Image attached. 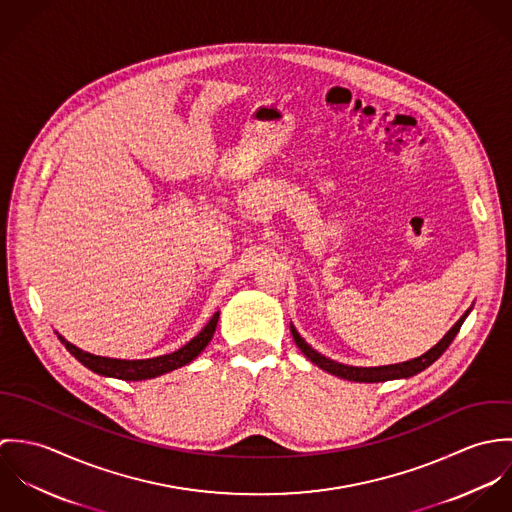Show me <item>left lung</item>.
<instances>
[{
  "label": "left lung",
  "instance_id": "8db88e82",
  "mask_svg": "<svg viewBox=\"0 0 512 512\" xmlns=\"http://www.w3.org/2000/svg\"><path fill=\"white\" fill-rule=\"evenodd\" d=\"M469 311H465V315H461V319L445 333V337L439 341L436 347H432L428 353H424L422 357L418 359H412V361H406V363H398V365L388 366H368V368H359V366L341 365V363H335L323 355H319L317 351H313L301 337L299 333L295 331V327L292 325V335L295 345L301 349V353L319 368L339 376V378H345V380H351V382H384V380H394V378H408V376H414L418 372H422L424 368L436 363L439 357L443 355V351L451 345V341L455 339V335L459 333L465 317H467Z\"/></svg>",
  "mask_w": 512,
  "mask_h": 512
}]
</instances>
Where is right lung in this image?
<instances>
[{
	"label": "right lung",
	"instance_id": "obj_1",
	"mask_svg": "<svg viewBox=\"0 0 512 512\" xmlns=\"http://www.w3.org/2000/svg\"><path fill=\"white\" fill-rule=\"evenodd\" d=\"M217 323H219V311L211 317V321L205 325V329L195 339H191L185 347H181L179 351H175L171 355L144 359V361H122V359L96 357V355H90V353L74 347L69 341H65L61 335H59V339L78 363H82L96 374L112 376V378H120V380H147V378H155V376H161L165 372H171L179 366L189 365L193 359H197V355H201V351L213 339Z\"/></svg>",
	"mask_w": 512,
	"mask_h": 512
}]
</instances>
